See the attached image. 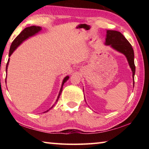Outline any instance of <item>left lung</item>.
Listing matches in <instances>:
<instances>
[{"instance_id":"left-lung-1","label":"left lung","mask_w":149,"mask_h":149,"mask_svg":"<svg viewBox=\"0 0 149 149\" xmlns=\"http://www.w3.org/2000/svg\"><path fill=\"white\" fill-rule=\"evenodd\" d=\"M105 45H110L113 49L125 55L133 72V77L134 80L135 73L134 52L130 42L120 32L114 30H107ZM133 86H134V81H133Z\"/></svg>"}]
</instances>
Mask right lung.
I'll return each mask as SVG.
<instances>
[{
	"instance_id": "obj_1",
	"label": "right lung",
	"mask_w": 149,
	"mask_h": 149,
	"mask_svg": "<svg viewBox=\"0 0 149 149\" xmlns=\"http://www.w3.org/2000/svg\"><path fill=\"white\" fill-rule=\"evenodd\" d=\"M41 29H42V28L41 27L35 26L28 27H26V28H25L23 30V31H22L18 35H17V36L16 37V39L14 40L13 42H12V43L11 46H10V51H9V56H11V54L13 53V52L16 49V48L18 47L19 45L24 41V40H26V39L28 38V37L32 36V35H34L35 34L41 31ZM8 63H9V59L8 60V62H7V64H6V72H7V68H8ZM68 79H69V76H66V77H64V80H63L62 84V87H61V89H60L58 96L56 102L58 101V100L60 95V94H61V93L62 91L63 85L64 84V83ZM53 107H54V106H52V107L50 108H52ZM50 109L47 110L46 112H48V111H49Z\"/></svg>"
}]
</instances>
